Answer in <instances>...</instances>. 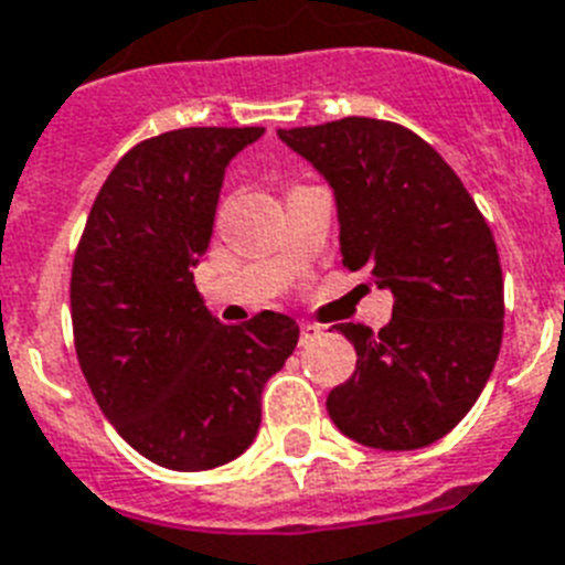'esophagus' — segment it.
<instances>
[{
  "instance_id": "obj_1",
  "label": "esophagus",
  "mask_w": 565,
  "mask_h": 565,
  "mask_svg": "<svg viewBox=\"0 0 565 565\" xmlns=\"http://www.w3.org/2000/svg\"><path fill=\"white\" fill-rule=\"evenodd\" d=\"M322 337V328L313 322H301V345H307V342H313V339Z\"/></svg>"
}]
</instances>
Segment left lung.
<instances>
[{
  "label": "left lung",
  "mask_w": 565,
  "mask_h": 565,
  "mask_svg": "<svg viewBox=\"0 0 565 565\" xmlns=\"http://www.w3.org/2000/svg\"><path fill=\"white\" fill-rule=\"evenodd\" d=\"M278 139L333 191L342 264L394 296L377 333L337 324L356 371L328 394L330 420L365 447H429L473 409L502 345L490 226L438 150L401 124L351 116Z\"/></svg>",
  "instance_id": "1"
}]
</instances>
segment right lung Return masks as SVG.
<instances>
[{"mask_svg":"<svg viewBox=\"0 0 565 565\" xmlns=\"http://www.w3.org/2000/svg\"><path fill=\"white\" fill-rule=\"evenodd\" d=\"M264 127H185L113 168L72 267V328L100 412L136 452L182 473L249 449L260 392L296 351L298 324L264 310L223 324L196 292L228 162Z\"/></svg>","mask_w":565,"mask_h":565,"instance_id":"add662e5","label":"right lung"}]
</instances>
